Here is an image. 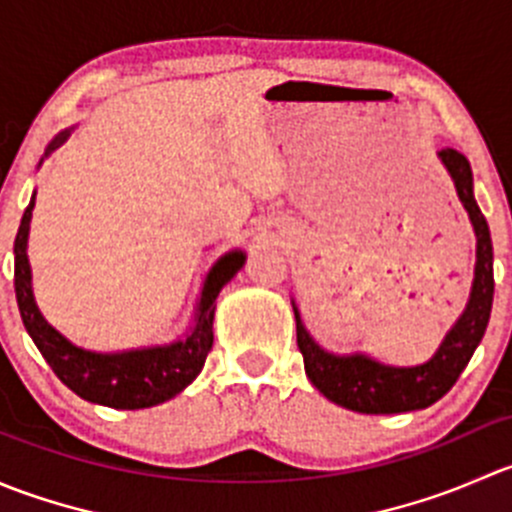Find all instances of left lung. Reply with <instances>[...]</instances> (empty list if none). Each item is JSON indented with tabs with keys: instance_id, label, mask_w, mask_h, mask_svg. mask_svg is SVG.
<instances>
[{
	"instance_id": "left-lung-1",
	"label": "left lung",
	"mask_w": 512,
	"mask_h": 512,
	"mask_svg": "<svg viewBox=\"0 0 512 512\" xmlns=\"http://www.w3.org/2000/svg\"><path fill=\"white\" fill-rule=\"evenodd\" d=\"M443 165L451 173L456 183L458 198L463 208L471 215L473 230L478 237L476 250V280H473L471 299L458 319L456 327L443 339L441 349L431 361L421 366H384L379 361H371L369 356H334L327 354L314 344L304 329L299 312L294 309L297 319V347L304 356V371L309 381L327 396L334 404L344 409L359 411V414H404V411L428 409L436 404L443 394L451 391L461 371L466 369L473 352L483 339L485 327L493 307V242L490 230L480 213L476 198H473V170L463 153L446 148L438 153Z\"/></svg>"
}]
</instances>
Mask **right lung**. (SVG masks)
Here are the masks:
<instances>
[{
	"mask_svg": "<svg viewBox=\"0 0 512 512\" xmlns=\"http://www.w3.org/2000/svg\"><path fill=\"white\" fill-rule=\"evenodd\" d=\"M66 136H69V131L59 133L46 153L59 148L66 141ZM32 210L34 195L24 210L22 225H19L17 240H14V289H17V304L24 327L39 347L46 364L54 369V374L81 399L91 401V404L111 406V409H148V406L163 404V401L180 394L200 374L208 352L213 349L215 299H218L220 289L232 280V275L240 270L245 255L235 250L215 262L208 280H205L193 329L183 342L123 354L84 352V349L66 342L54 327H49L34 304L32 270H29L27 260Z\"/></svg>",
	"mask_w": 512,
	"mask_h": 512,
	"instance_id": "obj_1",
	"label": "right lung"
}]
</instances>
